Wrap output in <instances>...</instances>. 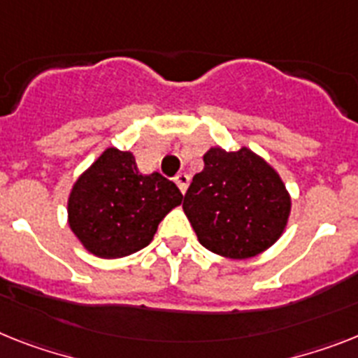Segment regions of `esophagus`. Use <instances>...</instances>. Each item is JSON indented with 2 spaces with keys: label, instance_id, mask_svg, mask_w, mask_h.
Instances as JSON below:
<instances>
[{
  "label": "esophagus",
  "instance_id": "1",
  "mask_svg": "<svg viewBox=\"0 0 358 358\" xmlns=\"http://www.w3.org/2000/svg\"><path fill=\"white\" fill-rule=\"evenodd\" d=\"M174 182H176V185L180 187V191L182 193H185L189 187V174L187 173H178L176 176H174Z\"/></svg>",
  "mask_w": 358,
  "mask_h": 358
}]
</instances>
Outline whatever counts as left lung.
<instances>
[{
  "label": "left lung",
  "mask_w": 358,
  "mask_h": 358,
  "mask_svg": "<svg viewBox=\"0 0 358 358\" xmlns=\"http://www.w3.org/2000/svg\"><path fill=\"white\" fill-rule=\"evenodd\" d=\"M289 211V193L278 173L248 147L235 152L211 147L184 196L198 242L236 260L271 248L286 229Z\"/></svg>",
  "instance_id": "1"
}]
</instances>
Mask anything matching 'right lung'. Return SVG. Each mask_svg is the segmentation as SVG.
Masks as SVG:
<instances>
[{
  "label": "right lung",
  "instance_id": "right-lung-1",
  "mask_svg": "<svg viewBox=\"0 0 358 358\" xmlns=\"http://www.w3.org/2000/svg\"><path fill=\"white\" fill-rule=\"evenodd\" d=\"M182 200L171 180L142 174L133 152L109 147L72 187L69 225L92 255L122 258L151 244L158 224Z\"/></svg>",
  "mask_w": 358,
  "mask_h": 358
}]
</instances>
